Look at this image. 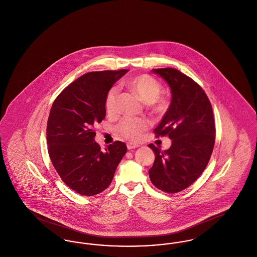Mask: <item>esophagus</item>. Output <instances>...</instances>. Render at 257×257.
Returning a JSON list of instances; mask_svg holds the SVG:
<instances>
[{"label": "esophagus", "instance_id": "obj_1", "mask_svg": "<svg viewBox=\"0 0 257 257\" xmlns=\"http://www.w3.org/2000/svg\"><path fill=\"white\" fill-rule=\"evenodd\" d=\"M140 147V145H138V144H134V143H128V144H127V148H128L129 150L134 149V148H137V147Z\"/></svg>", "mask_w": 257, "mask_h": 257}]
</instances>
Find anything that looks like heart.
I'll use <instances>...</instances> for the list:
<instances>
[{"label":"heart","mask_w":257,"mask_h":257,"mask_svg":"<svg viewBox=\"0 0 257 257\" xmlns=\"http://www.w3.org/2000/svg\"><path fill=\"white\" fill-rule=\"evenodd\" d=\"M127 86L131 87L144 101L147 102L150 107L156 111H163L166 108V102L162 97L161 84L157 79L148 74L135 76L126 82ZM118 96V88L111 86L107 91L104 106L107 113L111 114L116 110V101ZM149 127V122L145 118L125 117L116 126V131L124 138L137 141L141 139L143 133Z\"/></svg>","instance_id":"b5f03b06"}]
</instances>
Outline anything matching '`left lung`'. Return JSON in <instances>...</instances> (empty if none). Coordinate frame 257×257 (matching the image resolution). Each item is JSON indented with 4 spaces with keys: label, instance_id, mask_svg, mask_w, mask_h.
<instances>
[{
    "label": "left lung",
    "instance_id": "8db88e82",
    "mask_svg": "<svg viewBox=\"0 0 257 257\" xmlns=\"http://www.w3.org/2000/svg\"><path fill=\"white\" fill-rule=\"evenodd\" d=\"M171 87V103L154 129L156 138L169 136L171 146L161 151L150 144L155 161L149 170L152 184L175 194L191 186L207 167L215 145V121L211 103L197 83L174 68L152 70Z\"/></svg>",
    "mask_w": 257,
    "mask_h": 257
}]
</instances>
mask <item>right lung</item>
<instances>
[{
    "mask_svg": "<svg viewBox=\"0 0 257 257\" xmlns=\"http://www.w3.org/2000/svg\"><path fill=\"white\" fill-rule=\"evenodd\" d=\"M127 69L88 72L66 86L55 99L47 122L50 159L61 180L76 193L95 196L107 189L127 152L116 141L102 151L95 126L106 115L104 100Z\"/></svg>",
    "mask_w": 257,
    "mask_h": 257,
    "instance_id": "1",
    "label": "right lung"
}]
</instances>
